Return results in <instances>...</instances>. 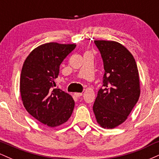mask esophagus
<instances>
[{
	"instance_id": "34e87169",
	"label": "esophagus",
	"mask_w": 159,
	"mask_h": 159,
	"mask_svg": "<svg viewBox=\"0 0 159 159\" xmlns=\"http://www.w3.org/2000/svg\"><path fill=\"white\" fill-rule=\"evenodd\" d=\"M82 95H83L82 93H75V96L76 97H81Z\"/></svg>"
}]
</instances>
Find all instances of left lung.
<instances>
[{"instance_id":"8db88e82","label":"left lung","mask_w":159,"mask_h":159,"mask_svg":"<svg viewBox=\"0 0 159 159\" xmlns=\"http://www.w3.org/2000/svg\"><path fill=\"white\" fill-rule=\"evenodd\" d=\"M94 43L101 53L105 74L93 110L100 126L114 129L127 120L139 99V72L134 57L124 45L111 40Z\"/></svg>"}]
</instances>
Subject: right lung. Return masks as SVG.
<instances>
[{"mask_svg":"<svg viewBox=\"0 0 159 159\" xmlns=\"http://www.w3.org/2000/svg\"><path fill=\"white\" fill-rule=\"evenodd\" d=\"M75 44L48 43L36 47L25 59L20 77L24 107L40 123L54 128L68 121L75 101L71 95L55 85L60 65L75 48Z\"/></svg>","mask_w":159,"mask_h":159,"instance_id":"1","label":"right lung"}]
</instances>
